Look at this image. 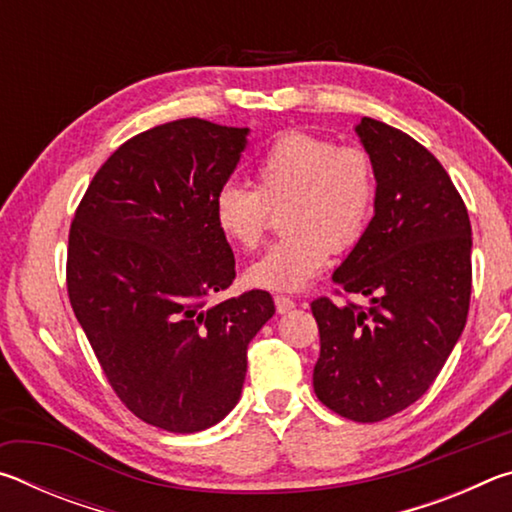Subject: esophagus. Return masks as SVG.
<instances>
[{
	"label": "esophagus",
	"mask_w": 512,
	"mask_h": 512,
	"mask_svg": "<svg viewBox=\"0 0 512 512\" xmlns=\"http://www.w3.org/2000/svg\"><path fill=\"white\" fill-rule=\"evenodd\" d=\"M273 300H275V309L280 311V314H287V311H291L293 307H296V302H293V298L282 296V293H277Z\"/></svg>",
	"instance_id": "esophagus-1"
}]
</instances>
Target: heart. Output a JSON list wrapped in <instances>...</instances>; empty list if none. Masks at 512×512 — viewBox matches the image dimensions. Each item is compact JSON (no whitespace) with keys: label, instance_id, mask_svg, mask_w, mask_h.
Instances as JSON below:
<instances>
[{"label":"heart","instance_id":"heart-1","mask_svg":"<svg viewBox=\"0 0 512 512\" xmlns=\"http://www.w3.org/2000/svg\"><path fill=\"white\" fill-rule=\"evenodd\" d=\"M282 211L287 237L248 266L246 280L273 291H296L327 266L334 250L357 246L377 207V176L361 146L329 137L287 133L268 146L253 171V189L228 183L214 194L221 235L239 250H255Z\"/></svg>","mask_w":512,"mask_h":512}]
</instances>
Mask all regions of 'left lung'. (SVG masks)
<instances>
[{"label":"left lung","mask_w":512,"mask_h":512,"mask_svg":"<svg viewBox=\"0 0 512 512\" xmlns=\"http://www.w3.org/2000/svg\"><path fill=\"white\" fill-rule=\"evenodd\" d=\"M357 133L375 167L377 207L334 271L345 302H311L320 334L314 391L343 418L379 422L429 391L463 332L472 225L449 173L420 142L370 117Z\"/></svg>","instance_id":"1"}]
</instances>
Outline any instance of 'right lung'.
Returning a JSON list of instances; mask_svg holds the SVG:
<instances>
[{
	"mask_svg": "<svg viewBox=\"0 0 512 512\" xmlns=\"http://www.w3.org/2000/svg\"><path fill=\"white\" fill-rule=\"evenodd\" d=\"M246 133L187 117L131 137L69 225V305L121 404L164 431H203L232 411L248 343L275 314L262 289L214 302L237 273L212 203Z\"/></svg>",
	"mask_w": 512,
	"mask_h": 512,
	"instance_id": "right-lung-1",
	"label": "right lung"
}]
</instances>
